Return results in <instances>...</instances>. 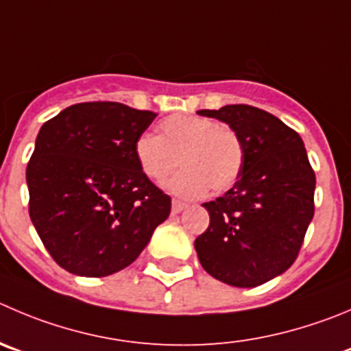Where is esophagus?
I'll use <instances>...</instances> for the list:
<instances>
[{
	"label": "esophagus",
	"mask_w": 351,
	"mask_h": 351,
	"mask_svg": "<svg viewBox=\"0 0 351 351\" xmlns=\"http://www.w3.org/2000/svg\"><path fill=\"white\" fill-rule=\"evenodd\" d=\"M188 208V205L182 202H179V199H172V213H181L182 210Z\"/></svg>",
	"instance_id": "esophagus-1"
}]
</instances>
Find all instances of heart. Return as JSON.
<instances>
[{
	"label": "heart",
	"mask_w": 351,
	"mask_h": 351,
	"mask_svg": "<svg viewBox=\"0 0 351 351\" xmlns=\"http://www.w3.org/2000/svg\"><path fill=\"white\" fill-rule=\"evenodd\" d=\"M139 170L152 182H163L179 167V176L167 184L184 198L202 196L212 188L223 193L238 181L243 146L238 134L210 117L176 113L158 123V136L141 134L134 143Z\"/></svg>",
	"instance_id": "heart-1"
}]
</instances>
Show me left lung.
I'll return each mask as SVG.
<instances>
[{
	"mask_svg": "<svg viewBox=\"0 0 351 351\" xmlns=\"http://www.w3.org/2000/svg\"><path fill=\"white\" fill-rule=\"evenodd\" d=\"M226 122L243 146L238 181L203 203L210 226L195 239L203 269L236 288H255L293 265L313 217L315 173L298 132L250 105L199 110Z\"/></svg>",
	"mask_w": 351,
	"mask_h": 351,
	"instance_id": "8db88e82",
	"label": "left lung"
}]
</instances>
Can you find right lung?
Returning <instances> with one entry per match:
<instances>
[{"label":"right lung","mask_w":351,"mask_h":351,"mask_svg":"<svg viewBox=\"0 0 351 351\" xmlns=\"http://www.w3.org/2000/svg\"><path fill=\"white\" fill-rule=\"evenodd\" d=\"M156 117L77 103L43 123L29 160V215L62 269L105 278L131 265L169 217L170 196L139 170L134 143Z\"/></svg>","instance_id":"obj_1"}]
</instances>
